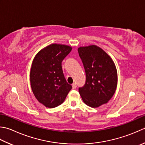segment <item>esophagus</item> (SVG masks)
Returning a JSON list of instances; mask_svg holds the SVG:
<instances>
[{
	"label": "esophagus",
	"instance_id": "esophagus-1",
	"mask_svg": "<svg viewBox=\"0 0 145 145\" xmlns=\"http://www.w3.org/2000/svg\"><path fill=\"white\" fill-rule=\"evenodd\" d=\"M72 88H73V89H76V84L75 83H73V84H72Z\"/></svg>",
	"mask_w": 145,
	"mask_h": 145
}]
</instances>
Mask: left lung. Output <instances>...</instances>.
Wrapping results in <instances>:
<instances>
[{"mask_svg":"<svg viewBox=\"0 0 145 145\" xmlns=\"http://www.w3.org/2000/svg\"><path fill=\"white\" fill-rule=\"evenodd\" d=\"M78 55L86 72V83L78 88L84 103L97 107L107 103L114 95L117 87L118 75L110 56L95 45L80 47Z\"/></svg>","mask_w":145,"mask_h":145,"instance_id":"left-lung-1","label":"left lung"}]
</instances>
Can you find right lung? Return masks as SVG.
<instances>
[{
	"instance_id": "right-lung-1",
	"label": "right lung",
	"mask_w": 145,
	"mask_h": 145,
	"mask_svg": "<svg viewBox=\"0 0 145 145\" xmlns=\"http://www.w3.org/2000/svg\"><path fill=\"white\" fill-rule=\"evenodd\" d=\"M72 48L52 44L41 50L34 58L30 72L31 89L39 103L49 108L61 105L72 89L61 67L62 61Z\"/></svg>"
}]
</instances>
